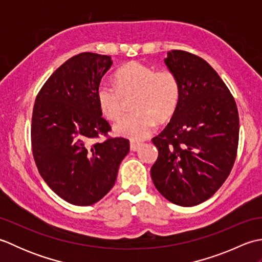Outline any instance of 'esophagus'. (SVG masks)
<instances>
[{
	"mask_svg": "<svg viewBox=\"0 0 262 262\" xmlns=\"http://www.w3.org/2000/svg\"><path fill=\"white\" fill-rule=\"evenodd\" d=\"M129 145H130V149L132 151H137L138 148L141 147V145H142V143L141 142H136V141H130V143H129Z\"/></svg>",
	"mask_w": 262,
	"mask_h": 262,
	"instance_id": "34e87169",
	"label": "esophagus"
}]
</instances>
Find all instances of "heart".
<instances>
[{"instance_id": "obj_1", "label": "heart", "mask_w": 262, "mask_h": 262, "mask_svg": "<svg viewBox=\"0 0 262 262\" xmlns=\"http://www.w3.org/2000/svg\"><path fill=\"white\" fill-rule=\"evenodd\" d=\"M115 88L99 85L97 102L108 120L119 119L125 99L132 100L135 111L125 116L115 126L117 135L129 140H143L157 125L171 119L180 102V84L169 70L155 71L153 66L132 60L116 72Z\"/></svg>"}]
</instances>
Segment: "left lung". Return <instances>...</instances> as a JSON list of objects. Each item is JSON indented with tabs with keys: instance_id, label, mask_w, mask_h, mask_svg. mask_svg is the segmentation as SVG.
Instances as JSON below:
<instances>
[{
	"instance_id": "left-lung-1",
	"label": "left lung",
	"mask_w": 262,
	"mask_h": 262,
	"mask_svg": "<svg viewBox=\"0 0 262 262\" xmlns=\"http://www.w3.org/2000/svg\"><path fill=\"white\" fill-rule=\"evenodd\" d=\"M164 63L180 84V102L152 142L159 157L151 169L155 188L169 202L190 207L210 198L234 164L238 113L234 98L202 57L168 52Z\"/></svg>"
}]
</instances>
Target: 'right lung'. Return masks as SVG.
Here are the masks:
<instances>
[{
    "mask_svg": "<svg viewBox=\"0 0 262 262\" xmlns=\"http://www.w3.org/2000/svg\"><path fill=\"white\" fill-rule=\"evenodd\" d=\"M113 65L107 55L81 53L54 72L39 91L32 111L31 145L39 173L70 204L89 206L114 187L129 152L122 137L107 136L97 90Z\"/></svg>",
    "mask_w": 262,
    "mask_h": 262,
    "instance_id": "1",
    "label": "right lung"
}]
</instances>
